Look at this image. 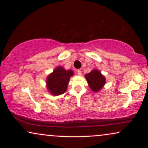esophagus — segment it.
<instances>
[{"label":"esophagus","instance_id":"1","mask_svg":"<svg viewBox=\"0 0 148 148\" xmlns=\"http://www.w3.org/2000/svg\"><path fill=\"white\" fill-rule=\"evenodd\" d=\"M77 72V74L79 75H82V71H81V70H78Z\"/></svg>","mask_w":148,"mask_h":148}]
</instances>
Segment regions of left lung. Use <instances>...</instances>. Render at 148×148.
I'll return each mask as SVG.
<instances>
[{"instance_id":"obj_1","label":"left lung","mask_w":148,"mask_h":148,"mask_svg":"<svg viewBox=\"0 0 148 148\" xmlns=\"http://www.w3.org/2000/svg\"><path fill=\"white\" fill-rule=\"evenodd\" d=\"M88 84L91 90L94 92H98L104 87L106 84V79L101 73L100 71L93 69L89 73L85 75Z\"/></svg>"}]
</instances>
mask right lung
Returning a JSON list of instances; mask_svg holds the SVG:
<instances>
[{"instance_id":"add662e5","label":"right lung","mask_w":148,"mask_h":148,"mask_svg":"<svg viewBox=\"0 0 148 148\" xmlns=\"http://www.w3.org/2000/svg\"><path fill=\"white\" fill-rule=\"evenodd\" d=\"M73 75L71 70H65L61 66H58L46 79V87L52 95L58 96L66 91L70 77Z\"/></svg>"}]
</instances>
